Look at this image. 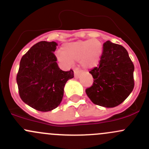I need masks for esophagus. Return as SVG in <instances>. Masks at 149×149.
Segmentation results:
<instances>
[{
  "instance_id": "esophagus-1",
  "label": "esophagus",
  "mask_w": 149,
  "mask_h": 149,
  "mask_svg": "<svg viewBox=\"0 0 149 149\" xmlns=\"http://www.w3.org/2000/svg\"><path fill=\"white\" fill-rule=\"evenodd\" d=\"M81 73V70H79L78 68H76V69L74 70V77L76 78V79H79Z\"/></svg>"
}]
</instances>
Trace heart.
<instances>
[{
	"label": "heart",
	"instance_id": "b5f03b06",
	"mask_svg": "<svg viewBox=\"0 0 149 149\" xmlns=\"http://www.w3.org/2000/svg\"><path fill=\"white\" fill-rule=\"evenodd\" d=\"M103 54L101 42L96 38L77 40L65 43L61 51L56 53V58L62 65L70 67L73 61H78L81 67L92 69L99 64Z\"/></svg>",
	"mask_w": 149,
	"mask_h": 149
}]
</instances>
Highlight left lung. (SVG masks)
Masks as SVG:
<instances>
[{
    "instance_id": "8db88e82",
    "label": "left lung",
    "mask_w": 149,
    "mask_h": 149,
    "mask_svg": "<svg viewBox=\"0 0 149 149\" xmlns=\"http://www.w3.org/2000/svg\"><path fill=\"white\" fill-rule=\"evenodd\" d=\"M134 71V65L126 48L107 40L103 45L99 65L89 72L94 80L86 93L95 105L116 107L132 92Z\"/></svg>"
}]
</instances>
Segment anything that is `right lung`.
Wrapping results in <instances>:
<instances>
[{
  "label": "right lung",
  "instance_id": "obj_1",
  "mask_svg": "<svg viewBox=\"0 0 149 149\" xmlns=\"http://www.w3.org/2000/svg\"><path fill=\"white\" fill-rule=\"evenodd\" d=\"M58 43L40 41L22 57L16 81L22 101L39 111H50L63 99L64 86L73 71L59 68L54 52Z\"/></svg>",
  "mask_w": 149,
  "mask_h": 149
}]
</instances>
